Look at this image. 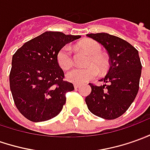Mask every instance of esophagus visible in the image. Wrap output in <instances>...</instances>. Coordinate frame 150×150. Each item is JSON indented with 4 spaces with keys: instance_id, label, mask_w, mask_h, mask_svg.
<instances>
[{
    "instance_id": "34e87169",
    "label": "esophagus",
    "mask_w": 150,
    "mask_h": 150,
    "mask_svg": "<svg viewBox=\"0 0 150 150\" xmlns=\"http://www.w3.org/2000/svg\"><path fill=\"white\" fill-rule=\"evenodd\" d=\"M79 86H80V85H79V83H74V87H75V89H77L78 88H79Z\"/></svg>"
}]
</instances>
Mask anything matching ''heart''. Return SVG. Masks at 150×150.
<instances>
[{"label": "heart", "instance_id": "1", "mask_svg": "<svg viewBox=\"0 0 150 150\" xmlns=\"http://www.w3.org/2000/svg\"><path fill=\"white\" fill-rule=\"evenodd\" d=\"M82 48L84 49L91 57L88 59L87 65L89 66L85 68H75L67 73V79L71 83H83L89 79L96 77L98 75V70L96 65L100 69H103L106 66V60L101 55L102 47L95 41H85L82 43ZM57 61L58 65L63 70H68L73 64L72 57V47L71 45H65L58 51L57 55Z\"/></svg>", "mask_w": 150, "mask_h": 150}]
</instances>
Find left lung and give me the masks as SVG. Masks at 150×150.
<instances>
[{"label":"left lung","instance_id":"1","mask_svg":"<svg viewBox=\"0 0 150 150\" xmlns=\"http://www.w3.org/2000/svg\"><path fill=\"white\" fill-rule=\"evenodd\" d=\"M87 36L108 51L110 68L106 76L99 79L108 84L89 83L92 90L85 103L95 116L116 119L126 112L138 93L142 70L139 52L128 42L109 33H88Z\"/></svg>","mask_w":150,"mask_h":150}]
</instances>
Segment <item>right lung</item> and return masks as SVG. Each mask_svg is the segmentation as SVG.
Returning a JSON list of instances; mask_svg holds the SVG:
<instances>
[{"label": "right lung", "instance_id": "1", "mask_svg": "<svg viewBox=\"0 0 150 150\" xmlns=\"http://www.w3.org/2000/svg\"><path fill=\"white\" fill-rule=\"evenodd\" d=\"M79 35L45 32L25 42L12 57L10 87L15 106L29 121L45 122L61 112L66 93L74 90L64 81L57 55Z\"/></svg>", "mask_w": 150, "mask_h": 150}]
</instances>
